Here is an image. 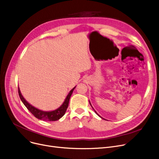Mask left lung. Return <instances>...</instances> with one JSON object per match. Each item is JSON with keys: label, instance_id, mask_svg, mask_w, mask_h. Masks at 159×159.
<instances>
[{"label": "left lung", "instance_id": "8db88e82", "mask_svg": "<svg viewBox=\"0 0 159 159\" xmlns=\"http://www.w3.org/2000/svg\"><path fill=\"white\" fill-rule=\"evenodd\" d=\"M89 104H90V105H91V106H92V105H91V102H90V101H89ZM92 108H93V107H92ZM93 110H94V111H95V113H96V114H97V115H98V116H99V117H100V118H102V119H103V120H105V119H104V118H102V117H101V116H100V115H99V114H98V113H97V112H96V111H95V110H94V109H93Z\"/></svg>", "mask_w": 159, "mask_h": 159}]
</instances>
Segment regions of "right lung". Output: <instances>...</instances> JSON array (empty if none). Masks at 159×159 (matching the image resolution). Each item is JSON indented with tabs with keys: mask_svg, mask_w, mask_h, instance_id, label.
Wrapping results in <instances>:
<instances>
[{
	"mask_svg": "<svg viewBox=\"0 0 159 159\" xmlns=\"http://www.w3.org/2000/svg\"><path fill=\"white\" fill-rule=\"evenodd\" d=\"M75 87L76 86H75L73 89H71V91L66 96V98L64 102L61 104V105L60 107H58V108L55 109L54 110H51V111H44V110L38 109V108H36L35 107L32 106L24 98V97L22 95L21 92H20V91L19 88L18 89V93H19V95L20 97V99L23 102V104L25 105V106L34 116L36 117V118H38L39 120H43V121H57V120H60L61 117H62L65 114V113L66 112V110L68 107L69 101H70V98H71L72 93L74 90V89L75 88Z\"/></svg>",
	"mask_w": 159,
	"mask_h": 159,
	"instance_id": "right-lung-1",
	"label": "right lung"
}]
</instances>
